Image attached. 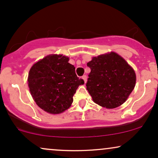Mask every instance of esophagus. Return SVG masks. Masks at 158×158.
<instances>
[{
	"instance_id": "1",
	"label": "esophagus",
	"mask_w": 158,
	"mask_h": 158,
	"mask_svg": "<svg viewBox=\"0 0 158 158\" xmlns=\"http://www.w3.org/2000/svg\"><path fill=\"white\" fill-rule=\"evenodd\" d=\"M82 79H83V80L85 81V82H86V81H87V76L86 75H84L82 77Z\"/></svg>"
}]
</instances>
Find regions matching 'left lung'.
<instances>
[{
    "label": "left lung",
    "instance_id": "8db88e82",
    "mask_svg": "<svg viewBox=\"0 0 158 158\" xmlns=\"http://www.w3.org/2000/svg\"><path fill=\"white\" fill-rule=\"evenodd\" d=\"M87 65L90 68L87 90L94 102L106 108L124 103L136 82L135 71L126 60L111 52L94 57Z\"/></svg>",
    "mask_w": 158,
    "mask_h": 158
}]
</instances>
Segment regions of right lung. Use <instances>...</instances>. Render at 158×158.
I'll use <instances>...</instances> for the list:
<instances>
[{
    "instance_id": "obj_1",
    "label": "right lung",
    "mask_w": 158,
    "mask_h": 158,
    "mask_svg": "<svg viewBox=\"0 0 158 158\" xmlns=\"http://www.w3.org/2000/svg\"><path fill=\"white\" fill-rule=\"evenodd\" d=\"M62 55H50L32 65L28 76L30 93L38 106L50 114H60L71 106L78 87L85 83L75 67Z\"/></svg>"
}]
</instances>
